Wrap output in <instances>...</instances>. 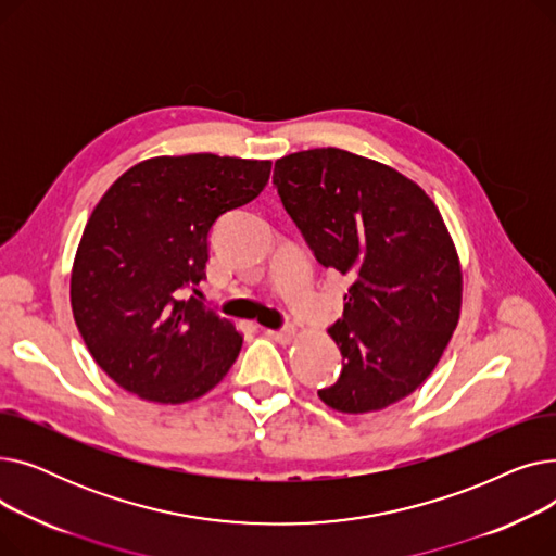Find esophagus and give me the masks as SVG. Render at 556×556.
<instances>
[{
    "mask_svg": "<svg viewBox=\"0 0 556 556\" xmlns=\"http://www.w3.org/2000/svg\"><path fill=\"white\" fill-rule=\"evenodd\" d=\"M266 336H268L270 340H275V342L286 344V342H290V340H293V338L298 336V331H295V329H266Z\"/></svg>",
    "mask_w": 556,
    "mask_h": 556,
    "instance_id": "esophagus-1",
    "label": "esophagus"
}]
</instances>
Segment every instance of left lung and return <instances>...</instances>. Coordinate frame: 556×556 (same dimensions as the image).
I'll return each instance as SVG.
<instances>
[{"label": "left lung", "mask_w": 556, "mask_h": 556, "mask_svg": "<svg viewBox=\"0 0 556 556\" xmlns=\"http://www.w3.org/2000/svg\"><path fill=\"white\" fill-rule=\"evenodd\" d=\"M273 185L315 258L349 277L338 383L317 396L365 415L413 394L459 323L462 266L430 195L396 168L342 149L275 162Z\"/></svg>", "instance_id": "obj_1"}]
</instances>
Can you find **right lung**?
<instances>
[{
    "mask_svg": "<svg viewBox=\"0 0 556 556\" xmlns=\"http://www.w3.org/2000/svg\"><path fill=\"white\" fill-rule=\"evenodd\" d=\"M270 160L162 155L128 168L87 220L72 313L97 365L143 401L178 405L216 388L243 336L198 298L218 216L254 200Z\"/></svg>",
    "mask_w": 556,
    "mask_h": 556,
    "instance_id": "1",
    "label": "right lung"
}]
</instances>
